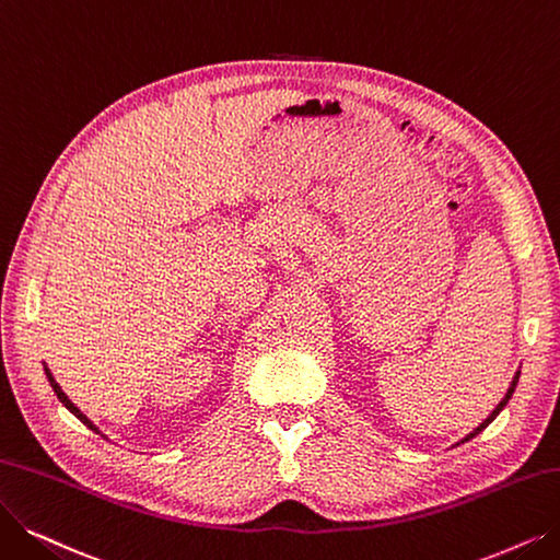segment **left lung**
<instances>
[{
    "label": "left lung",
    "mask_w": 560,
    "mask_h": 560,
    "mask_svg": "<svg viewBox=\"0 0 560 560\" xmlns=\"http://www.w3.org/2000/svg\"><path fill=\"white\" fill-rule=\"evenodd\" d=\"M520 374H522V365H520V370H517V372H514V376H512V382H510V388H508L505 397H503V399L499 401V405H497V409H494V411H491V413H489V416H487V418H485V420H482V422L478 424V428H476L474 432H468V434H466V436H464V439H462L459 443H466V441H471L474 436H478V434H480V432H482V430L487 428V424H489L491 420H494V418H497V416H499V413H501V411L505 409V405H508V401H510V397H512L514 388H517V382H520ZM459 443H455V445H459Z\"/></svg>",
    "instance_id": "obj_1"
}]
</instances>
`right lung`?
Masks as SVG:
<instances>
[{
  "instance_id": "right-lung-1",
  "label": "right lung",
  "mask_w": 560,
  "mask_h": 560,
  "mask_svg": "<svg viewBox=\"0 0 560 560\" xmlns=\"http://www.w3.org/2000/svg\"><path fill=\"white\" fill-rule=\"evenodd\" d=\"M43 370H46V376H48V382H50V386H52V390H55V395H57V399L61 401V405H63L66 409H69V411H71V413H73V416H75V418H78V420H80L82 424H86V428H89V430H92V432H96V434H101L103 439H107V436H105V434H103V432H101V430L96 428V424H94L92 420H89V418H86V416H84V413H82V411H80V409H78V407L73 405V401L69 399V395H66V393L61 390V386H59V384L55 382V376H52V372H50V368H48L46 363H43ZM107 441H109V439H107Z\"/></svg>"
}]
</instances>
